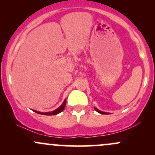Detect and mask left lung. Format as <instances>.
Masks as SVG:
<instances>
[{"label":"left lung","instance_id":"8db88e82","mask_svg":"<svg viewBox=\"0 0 155 155\" xmlns=\"http://www.w3.org/2000/svg\"><path fill=\"white\" fill-rule=\"evenodd\" d=\"M95 111H97V112H98V113L101 114H110V113H108V112L101 111H100V110H98V109H97V108H95Z\"/></svg>","mask_w":155,"mask_h":155}]
</instances>
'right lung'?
Instances as JSON below:
<instances>
[{"label": "right lung", "instance_id": "obj_1", "mask_svg": "<svg viewBox=\"0 0 155 155\" xmlns=\"http://www.w3.org/2000/svg\"><path fill=\"white\" fill-rule=\"evenodd\" d=\"M65 102H66V100H65L63 101V104H62L59 108H58L57 109H55L52 111L40 112V111H35V110H33V111L35 112V113L40 114H41V115H47V116H51V115H56V114H58L60 113V112H62L63 111L64 108H65Z\"/></svg>", "mask_w": 155, "mask_h": 155}]
</instances>
